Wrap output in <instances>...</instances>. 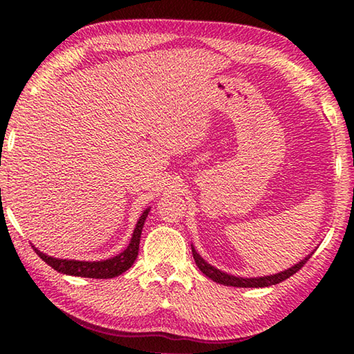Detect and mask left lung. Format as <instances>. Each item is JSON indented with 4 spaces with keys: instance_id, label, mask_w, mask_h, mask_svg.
<instances>
[{
    "instance_id": "obj_1",
    "label": "left lung",
    "mask_w": 354,
    "mask_h": 354,
    "mask_svg": "<svg viewBox=\"0 0 354 354\" xmlns=\"http://www.w3.org/2000/svg\"><path fill=\"white\" fill-rule=\"evenodd\" d=\"M314 251H310V253L306 257H303L301 261L297 262L295 266L289 267L287 270H283V272L274 273V274H266V277L243 278V277H234V274L221 272V270H218L217 267L211 266V263H209L207 261L203 259L198 251H196L194 245H192V254H194L195 263L198 266L200 270L205 273L207 278H211L212 281H215V283L223 284V286H231V287H270V286H274V284H279L281 281L290 278L293 273H297L299 268H301L304 263L308 262L309 257L314 254Z\"/></svg>"
}]
</instances>
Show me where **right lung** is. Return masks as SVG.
<instances>
[{"label": "right lung", "mask_w": 354, "mask_h": 354, "mask_svg": "<svg viewBox=\"0 0 354 354\" xmlns=\"http://www.w3.org/2000/svg\"><path fill=\"white\" fill-rule=\"evenodd\" d=\"M1 192V189H0ZM151 207H147L145 211L137 220L136 227L133 231V237L128 243V247L124 248L122 253L117 256L109 257V259L103 261H76V259H59V257H53L45 254L44 251L32 248L35 253L40 256V259H44L48 266H51L55 270L64 274H70V277H81V278H95V279H107V278H115L118 274H122L133 266L137 254H139V243H140V234L145 225V220L148 217V212Z\"/></svg>", "instance_id": "right-lung-1"}]
</instances>
